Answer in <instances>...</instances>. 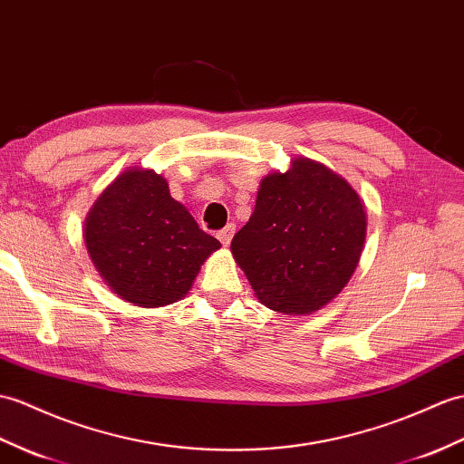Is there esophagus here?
Here are the masks:
<instances>
[{"mask_svg":"<svg viewBox=\"0 0 464 464\" xmlns=\"http://www.w3.org/2000/svg\"><path fill=\"white\" fill-rule=\"evenodd\" d=\"M233 235H235V225H233V223H229L227 227L221 229V231L218 233V237H219V241L223 243V246H229L231 239H233Z\"/></svg>","mask_w":464,"mask_h":464,"instance_id":"1","label":"esophagus"}]
</instances>
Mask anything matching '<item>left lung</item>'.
I'll return each mask as SVG.
<instances>
[{"mask_svg": "<svg viewBox=\"0 0 464 464\" xmlns=\"http://www.w3.org/2000/svg\"><path fill=\"white\" fill-rule=\"evenodd\" d=\"M368 213L348 179L310 158L261 179L255 211L231 253L256 300L286 316L312 314L348 285Z\"/></svg>", "mask_w": 464, "mask_h": 464, "instance_id": "obj_1", "label": "left lung"}]
</instances>
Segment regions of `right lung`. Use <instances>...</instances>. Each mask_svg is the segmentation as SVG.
Segmentation results:
<instances>
[{
    "mask_svg": "<svg viewBox=\"0 0 464 464\" xmlns=\"http://www.w3.org/2000/svg\"><path fill=\"white\" fill-rule=\"evenodd\" d=\"M82 237L104 285L142 308L186 296L201 265L221 246L169 196L168 179L144 168L124 169L101 193Z\"/></svg>",
    "mask_w": 464,
    "mask_h": 464,
    "instance_id": "1",
    "label": "right lung"
}]
</instances>
